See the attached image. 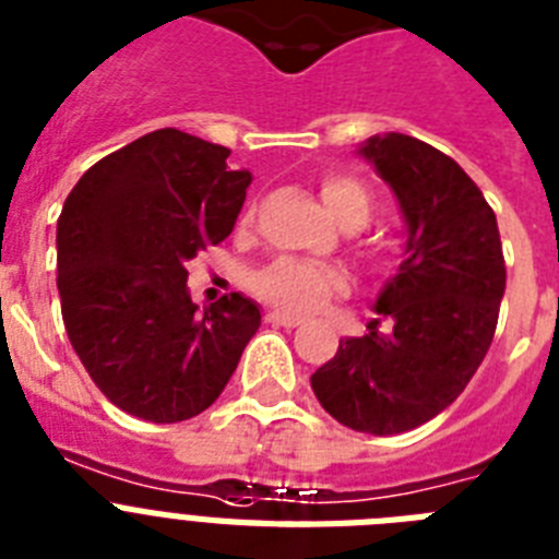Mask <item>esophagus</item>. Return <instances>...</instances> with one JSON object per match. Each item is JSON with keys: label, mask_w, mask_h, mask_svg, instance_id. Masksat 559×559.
I'll use <instances>...</instances> for the list:
<instances>
[{"label": "esophagus", "mask_w": 559, "mask_h": 559, "mask_svg": "<svg viewBox=\"0 0 559 559\" xmlns=\"http://www.w3.org/2000/svg\"><path fill=\"white\" fill-rule=\"evenodd\" d=\"M266 323H275V326H287V330H293V326L301 323V318L293 316V312H284V309H270V312H266Z\"/></svg>", "instance_id": "34e87169"}]
</instances>
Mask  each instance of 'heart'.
<instances>
[{
  "instance_id": "b5f03b06",
  "label": "heart",
  "mask_w": 559,
  "mask_h": 559,
  "mask_svg": "<svg viewBox=\"0 0 559 559\" xmlns=\"http://www.w3.org/2000/svg\"><path fill=\"white\" fill-rule=\"evenodd\" d=\"M321 199L332 218L344 227H360L372 215V195L367 187L349 176L323 178ZM341 287H344V278L337 272L293 255L275 258L255 275L258 293L293 312H316Z\"/></svg>"
}]
</instances>
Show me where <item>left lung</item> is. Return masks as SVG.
<instances>
[{
  "label": "left lung",
  "mask_w": 559,
  "mask_h": 559,
  "mask_svg": "<svg viewBox=\"0 0 559 559\" xmlns=\"http://www.w3.org/2000/svg\"><path fill=\"white\" fill-rule=\"evenodd\" d=\"M358 153L397 195L406 247L367 335L344 337L309 383L337 424L401 435L447 409L486 358L503 243L480 187L447 153L403 133L372 135Z\"/></svg>",
  "instance_id": "obj_1"
}]
</instances>
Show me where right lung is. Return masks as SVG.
<instances>
[{"label":"right lung","mask_w":559,"mask_h":559,"mask_svg":"<svg viewBox=\"0 0 559 559\" xmlns=\"http://www.w3.org/2000/svg\"><path fill=\"white\" fill-rule=\"evenodd\" d=\"M229 150L153 130L79 178L56 224L70 344L102 395L150 424L190 420L236 372L261 312L241 293L199 309L187 261L233 233L250 170Z\"/></svg>","instance_id":"add662e5"}]
</instances>
